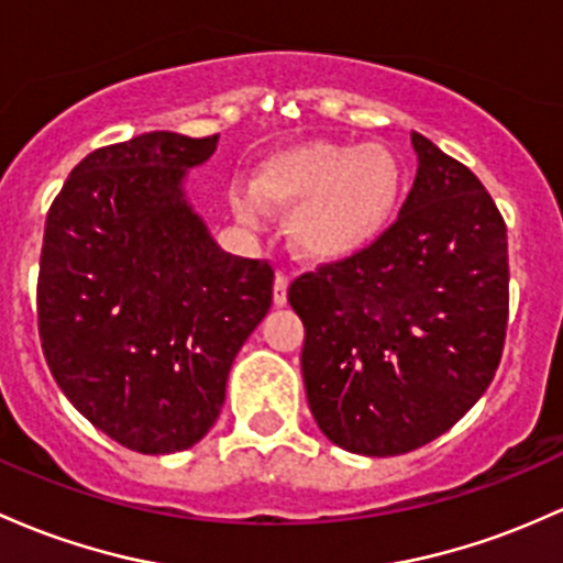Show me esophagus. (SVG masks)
<instances>
[{"instance_id": "34e87169", "label": "esophagus", "mask_w": 563, "mask_h": 563, "mask_svg": "<svg viewBox=\"0 0 563 563\" xmlns=\"http://www.w3.org/2000/svg\"><path fill=\"white\" fill-rule=\"evenodd\" d=\"M272 301H275L277 307H283L288 301V277L283 275V272H277V275H275V286H272Z\"/></svg>"}]
</instances>
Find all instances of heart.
<instances>
[{
    "mask_svg": "<svg viewBox=\"0 0 563 563\" xmlns=\"http://www.w3.org/2000/svg\"><path fill=\"white\" fill-rule=\"evenodd\" d=\"M404 195V165L385 144L301 141L258 163L251 187L230 189L240 224L288 213V245L310 264H342L390 230Z\"/></svg>",
    "mask_w": 563,
    "mask_h": 563,
    "instance_id": "obj_1",
    "label": "heart"
}]
</instances>
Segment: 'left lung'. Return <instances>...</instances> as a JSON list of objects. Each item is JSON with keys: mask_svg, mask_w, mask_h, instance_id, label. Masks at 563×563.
<instances>
[{"mask_svg": "<svg viewBox=\"0 0 563 563\" xmlns=\"http://www.w3.org/2000/svg\"><path fill=\"white\" fill-rule=\"evenodd\" d=\"M417 178L361 256L296 277L310 411L336 446L395 456L435 441L492 385L508 329V230L471 168L411 133Z\"/></svg>", "mask_w": 563, "mask_h": 563, "instance_id": "left-lung-1", "label": "left lung"}]
</instances>
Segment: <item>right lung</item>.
Wrapping results in <instances>:
<instances>
[{
  "instance_id": "obj_1",
  "label": "right lung",
  "mask_w": 563,
  "mask_h": 563,
  "mask_svg": "<svg viewBox=\"0 0 563 563\" xmlns=\"http://www.w3.org/2000/svg\"><path fill=\"white\" fill-rule=\"evenodd\" d=\"M216 144L154 131L90 152L45 221L47 366L74 409L141 454L184 452L213 428L272 305L269 264L221 251L184 191Z\"/></svg>"
}]
</instances>
